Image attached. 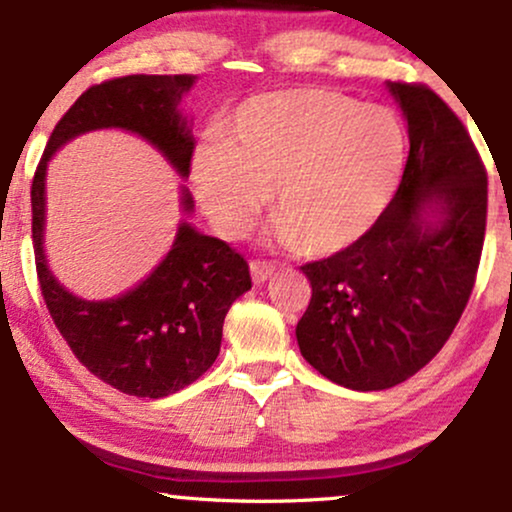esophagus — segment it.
<instances>
[{
    "mask_svg": "<svg viewBox=\"0 0 512 512\" xmlns=\"http://www.w3.org/2000/svg\"><path fill=\"white\" fill-rule=\"evenodd\" d=\"M250 274H252V281L255 284H264L267 279H272L274 276V267L267 262H260V260H252L250 262Z\"/></svg>",
    "mask_w": 512,
    "mask_h": 512,
    "instance_id": "34e87169",
    "label": "esophagus"
}]
</instances>
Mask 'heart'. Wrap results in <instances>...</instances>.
Instances as JSON below:
<instances>
[{
    "label": "heart",
    "instance_id": "obj_1",
    "mask_svg": "<svg viewBox=\"0 0 512 512\" xmlns=\"http://www.w3.org/2000/svg\"><path fill=\"white\" fill-rule=\"evenodd\" d=\"M404 163L407 134L392 110L303 88L243 105L223 142L197 151L192 180L221 236H243L272 187L274 236L305 257H330L383 216Z\"/></svg>",
    "mask_w": 512,
    "mask_h": 512
}]
</instances>
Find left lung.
<instances>
[{
    "instance_id": "left-lung-1",
    "label": "left lung",
    "mask_w": 512,
    "mask_h": 512,
    "mask_svg": "<svg viewBox=\"0 0 512 512\" xmlns=\"http://www.w3.org/2000/svg\"><path fill=\"white\" fill-rule=\"evenodd\" d=\"M390 86L409 129L402 182L358 243L303 264L296 327L305 361L351 390H387L448 342L472 296L486 233V168L448 103L426 84Z\"/></svg>"
}]
</instances>
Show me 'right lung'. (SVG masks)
Here are the masks:
<instances>
[{
  "label": "right lung",
  "instance_id": "1",
  "mask_svg": "<svg viewBox=\"0 0 512 512\" xmlns=\"http://www.w3.org/2000/svg\"><path fill=\"white\" fill-rule=\"evenodd\" d=\"M192 84V74H129L91 86L52 129L31 185L35 269L52 322L81 366L132 397H168L207 373L219 356L223 317L252 286L250 267L228 243L180 223L166 260L137 289L110 301L76 298L45 262V170L69 139L120 127L154 144L187 178L195 142L178 105ZM182 207H195L187 192Z\"/></svg>",
  "mask_w": 512,
  "mask_h": 512
}]
</instances>
